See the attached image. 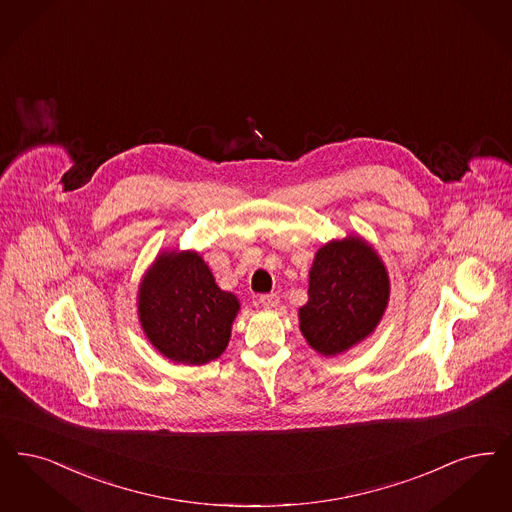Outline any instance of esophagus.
I'll return each mask as SVG.
<instances>
[{
    "label": "esophagus",
    "mask_w": 512,
    "mask_h": 512,
    "mask_svg": "<svg viewBox=\"0 0 512 512\" xmlns=\"http://www.w3.org/2000/svg\"><path fill=\"white\" fill-rule=\"evenodd\" d=\"M259 303L265 308H276L280 303V297L276 293H265V295H259Z\"/></svg>",
    "instance_id": "obj_1"
}]
</instances>
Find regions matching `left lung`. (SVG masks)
I'll return each instance as SVG.
<instances>
[{
	"label": "left lung",
	"mask_w": 512,
	"mask_h": 512,
	"mask_svg": "<svg viewBox=\"0 0 512 512\" xmlns=\"http://www.w3.org/2000/svg\"><path fill=\"white\" fill-rule=\"evenodd\" d=\"M387 301L389 276L377 253L360 238L333 240L310 268L301 331L320 354H341L375 329Z\"/></svg>",
	"instance_id": "1"
}]
</instances>
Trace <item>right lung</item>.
<instances>
[{
  "label": "right lung",
  "instance_id": "right-lung-1",
  "mask_svg": "<svg viewBox=\"0 0 512 512\" xmlns=\"http://www.w3.org/2000/svg\"><path fill=\"white\" fill-rule=\"evenodd\" d=\"M238 308V299L219 289L194 251L164 253L139 291V316L150 343L169 360L194 366L223 354Z\"/></svg>",
  "mask_w": 512,
  "mask_h": 512
}]
</instances>
